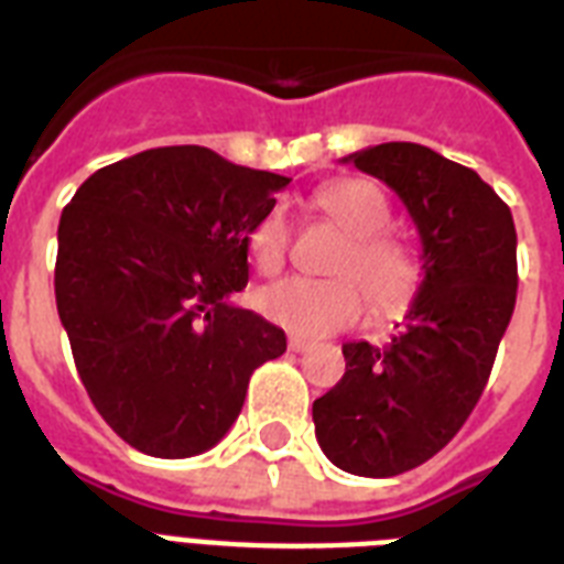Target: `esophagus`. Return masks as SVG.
Here are the masks:
<instances>
[{"mask_svg": "<svg viewBox=\"0 0 564 564\" xmlns=\"http://www.w3.org/2000/svg\"><path fill=\"white\" fill-rule=\"evenodd\" d=\"M313 348V343H307V339H301V336H290V351L295 354H304Z\"/></svg>", "mask_w": 564, "mask_h": 564, "instance_id": "esophagus-1", "label": "esophagus"}]
</instances>
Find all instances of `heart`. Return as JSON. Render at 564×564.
I'll use <instances>...</instances> for the list:
<instances>
[{
	"label": "heart",
	"mask_w": 564,
	"mask_h": 564,
	"mask_svg": "<svg viewBox=\"0 0 564 564\" xmlns=\"http://www.w3.org/2000/svg\"><path fill=\"white\" fill-rule=\"evenodd\" d=\"M313 204L348 234L330 272L336 278H283L257 292V310L272 325L304 339L339 334L366 310V295L380 316L410 307L421 286V260L403 239L386 234L389 202L362 178L330 181ZM248 254L263 274L278 272L290 248V221L283 207H269L248 230Z\"/></svg>",
	"instance_id": "1"
}]
</instances>
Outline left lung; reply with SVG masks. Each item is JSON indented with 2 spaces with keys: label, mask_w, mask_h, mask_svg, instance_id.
I'll return each mask as SVG.
<instances>
[{
  "label": "left lung",
  "mask_w": 564,
  "mask_h": 564,
  "mask_svg": "<svg viewBox=\"0 0 564 564\" xmlns=\"http://www.w3.org/2000/svg\"><path fill=\"white\" fill-rule=\"evenodd\" d=\"M398 193L421 237L424 281L383 348L343 345L345 375L313 403L325 456L357 477H394L459 433L489 383L516 310V221L474 170L419 143L348 154Z\"/></svg>",
  "instance_id": "obj_1"
}]
</instances>
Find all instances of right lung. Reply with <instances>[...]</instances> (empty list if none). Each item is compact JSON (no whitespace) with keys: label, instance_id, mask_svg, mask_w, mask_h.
Wrapping results in <instances>:
<instances>
[{"label":"right lung","instance_id":"add662e5","mask_svg":"<svg viewBox=\"0 0 564 564\" xmlns=\"http://www.w3.org/2000/svg\"><path fill=\"white\" fill-rule=\"evenodd\" d=\"M290 178L202 145L93 172L57 225L55 301L93 406L149 456L210 451L281 327L228 304L248 283V230Z\"/></svg>","mask_w":564,"mask_h":564}]
</instances>
